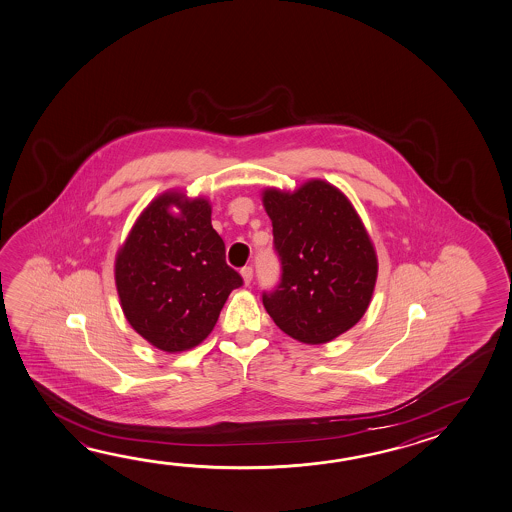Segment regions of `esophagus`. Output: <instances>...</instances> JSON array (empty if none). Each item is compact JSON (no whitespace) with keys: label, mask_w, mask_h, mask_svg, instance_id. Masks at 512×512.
<instances>
[{"label":"esophagus","mask_w":512,"mask_h":512,"mask_svg":"<svg viewBox=\"0 0 512 512\" xmlns=\"http://www.w3.org/2000/svg\"><path fill=\"white\" fill-rule=\"evenodd\" d=\"M241 275H243L244 284H250V282H252V280H253L252 266H244V268L241 269Z\"/></svg>","instance_id":"34e87169"}]
</instances>
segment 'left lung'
<instances>
[{"label":"left lung","instance_id":"left-lung-1","mask_svg":"<svg viewBox=\"0 0 512 512\" xmlns=\"http://www.w3.org/2000/svg\"><path fill=\"white\" fill-rule=\"evenodd\" d=\"M280 278L262 293L273 322L309 345L349 331L374 293L377 259L358 214L340 190L325 181L293 194L266 190Z\"/></svg>","mask_w":512,"mask_h":512}]
</instances>
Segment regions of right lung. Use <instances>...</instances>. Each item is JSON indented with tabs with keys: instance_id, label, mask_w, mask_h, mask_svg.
<instances>
[{
	"instance_id": "right-lung-1",
	"label": "right lung",
	"mask_w": 512,
	"mask_h": 512,
	"mask_svg": "<svg viewBox=\"0 0 512 512\" xmlns=\"http://www.w3.org/2000/svg\"><path fill=\"white\" fill-rule=\"evenodd\" d=\"M178 194L154 199L118 252L115 278L127 322L165 352L192 349L214 329L243 277L226 264L205 199L180 205ZM182 208L180 217L168 212Z\"/></svg>"
}]
</instances>
